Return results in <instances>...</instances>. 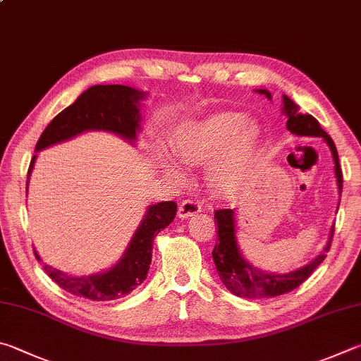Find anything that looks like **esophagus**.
I'll list each match as a JSON object with an SVG mask.
<instances>
[{
	"mask_svg": "<svg viewBox=\"0 0 361 361\" xmlns=\"http://www.w3.org/2000/svg\"><path fill=\"white\" fill-rule=\"evenodd\" d=\"M200 205L197 202L194 200H183L181 205L178 207V216L181 219H188L191 216H195L197 213H200Z\"/></svg>",
	"mask_w": 361,
	"mask_h": 361,
	"instance_id": "esophagus-1",
	"label": "esophagus"
}]
</instances>
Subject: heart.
Wrapping results in <instances>:
<instances>
[{"instance_id": "b5f03b06", "label": "heart", "mask_w": 361, "mask_h": 361, "mask_svg": "<svg viewBox=\"0 0 361 361\" xmlns=\"http://www.w3.org/2000/svg\"><path fill=\"white\" fill-rule=\"evenodd\" d=\"M178 158L191 166H207V186L216 197L235 199L247 188L262 148V128L246 120L245 114L221 112L200 120L183 123L172 137ZM161 166L178 173L167 154L159 156Z\"/></svg>"}]
</instances>
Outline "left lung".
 <instances>
[{
    "instance_id": "left-lung-1",
    "label": "left lung",
    "mask_w": 361,
    "mask_h": 361,
    "mask_svg": "<svg viewBox=\"0 0 361 361\" xmlns=\"http://www.w3.org/2000/svg\"><path fill=\"white\" fill-rule=\"evenodd\" d=\"M259 94H265L271 101V93L268 90H254ZM283 114L287 118V129L292 134L300 137H322L331 152L333 162H335V176L338 185V208L341 202V192H343V172H341L338 152L335 142L331 137L320 128L319 121L311 115L300 114V109L290 97L283 94ZM336 208V212H338ZM214 221L218 222V241L213 249V260L216 265L219 278L228 290L237 297L246 298H273L278 295L290 292L305 283L311 276L312 271L322 264L324 259L329 252L333 232H335V224L331 226L329 233V241L325 247L317 254L310 264L297 268V270L289 273H273L265 271L262 268L252 265L251 262L241 252L237 237V219H235V209L226 208L218 209L214 213Z\"/></svg>"
}]
</instances>
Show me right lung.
<instances>
[{"label":"right lung","mask_w":361,"mask_h":361,"mask_svg":"<svg viewBox=\"0 0 361 361\" xmlns=\"http://www.w3.org/2000/svg\"><path fill=\"white\" fill-rule=\"evenodd\" d=\"M148 93L126 85H94L77 97L72 106L66 107L50 121L36 143L26 180L28 194L30 176L37 153L56 143L74 139L90 130L115 134L135 145L142 133V102ZM176 203L159 202L148 205L139 227L130 238L126 251L107 270L101 273L74 276L58 268L44 264V270L61 289L72 295L93 300H118L135 290L147 279L153 257V240L175 219ZM36 259L41 262L35 249Z\"/></svg>","instance_id":"obj_1"}]
</instances>
